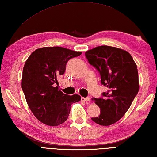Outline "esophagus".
Instances as JSON below:
<instances>
[{
	"label": "esophagus",
	"mask_w": 157,
	"mask_h": 157,
	"mask_svg": "<svg viewBox=\"0 0 157 157\" xmlns=\"http://www.w3.org/2000/svg\"><path fill=\"white\" fill-rule=\"evenodd\" d=\"M82 101L85 102H90V97H82Z\"/></svg>",
	"instance_id": "34e87169"
}]
</instances>
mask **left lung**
Returning a JSON list of instances; mask_svg holds the SVG:
<instances>
[{
    "label": "left lung",
    "mask_w": 157,
    "mask_h": 157,
    "mask_svg": "<svg viewBox=\"0 0 157 157\" xmlns=\"http://www.w3.org/2000/svg\"><path fill=\"white\" fill-rule=\"evenodd\" d=\"M85 55L99 71L102 84L108 88L102 93L103 98L92 99L101 114L92 120L98 125H111L123 117L138 94L137 65L128 51L113 46H97Z\"/></svg>",
    "instance_id": "obj_1"
}]
</instances>
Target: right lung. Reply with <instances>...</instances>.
I'll list each match as a JSON object with an SVG mask.
<instances>
[{
    "label": "right lung",
    "instance_id": "add662e5",
    "mask_svg": "<svg viewBox=\"0 0 157 157\" xmlns=\"http://www.w3.org/2000/svg\"><path fill=\"white\" fill-rule=\"evenodd\" d=\"M81 54L63 47L48 46L36 49L26 60L21 88L29 108L40 122L49 126L62 124L68 118L71 104L80 101L78 94H63L57 79L65 73L69 60Z\"/></svg>",
    "mask_w": 157,
    "mask_h": 157
}]
</instances>
